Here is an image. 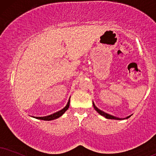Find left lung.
<instances>
[{"label": "left lung", "instance_id": "left-lung-1", "mask_svg": "<svg viewBox=\"0 0 156 156\" xmlns=\"http://www.w3.org/2000/svg\"><path fill=\"white\" fill-rule=\"evenodd\" d=\"M93 107H94V108H95V110L96 111H97V112L100 115H101V116H104L105 119H115V120H124V119H129V118L130 116H131V115H130V116L125 117V118H119V117H116V116H112V115L108 114V113H105V112H104V111H103L100 110L99 108H98L96 107V105H95V103H93Z\"/></svg>", "mask_w": 156, "mask_h": 156}]
</instances>
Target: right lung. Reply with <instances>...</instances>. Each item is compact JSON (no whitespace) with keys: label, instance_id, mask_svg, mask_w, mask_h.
Instances as JSON below:
<instances>
[{"label":"right lung","instance_id":"1","mask_svg":"<svg viewBox=\"0 0 156 156\" xmlns=\"http://www.w3.org/2000/svg\"><path fill=\"white\" fill-rule=\"evenodd\" d=\"M69 103H70V98H69V101H68V103H67V104L66 106H65L63 108L61 109V110L57 111V112H55L54 113H53V114H51V115H48V116H39V117H34L33 116V118H35L37 119H40V120H44V121H51V120H54L55 119H58L59 118V117L62 116V115L66 111H67V109L69 108Z\"/></svg>","mask_w":156,"mask_h":156}]
</instances>
